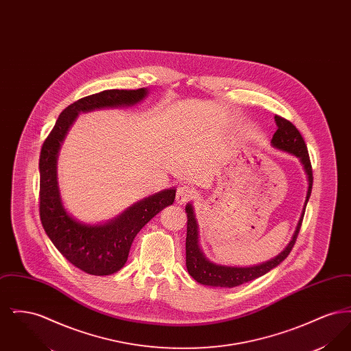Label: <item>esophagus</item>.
Returning <instances> with one entry per match:
<instances>
[{
    "mask_svg": "<svg viewBox=\"0 0 351 351\" xmlns=\"http://www.w3.org/2000/svg\"><path fill=\"white\" fill-rule=\"evenodd\" d=\"M193 196H195V191L191 186H186V185L179 186L178 192H176V202L184 204V202L191 200Z\"/></svg>",
    "mask_w": 351,
    "mask_h": 351,
    "instance_id": "esophagus-1",
    "label": "esophagus"
}]
</instances>
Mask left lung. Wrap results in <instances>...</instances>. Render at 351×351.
<instances>
[{
	"mask_svg": "<svg viewBox=\"0 0 351 351\" xmlns=\"http://www.w3.org/2000/svg\"><path fill=\"white\" fill-rule=\"evenodd\" d=\"M275 122L278 126V130L274 134L271 139L272 147L278 150L288 152L295 155L296 158L300 159L301 165L304 167V171L308 178V192H306V200L302 208L300 219L298 222L296 230L292 235L291 242L287 245L278 256L274 259L265 262L258 266L252 267H232V266H221L210 262L209 259L205 258L204 252L201 251L199 246V229H197V221L195 218V212L192 204H186L185 212H186V239H185V265L189 275L197 282V283L204 284V285H210V287H221V288H233L238 287L241 284L251 282L259 276H263L271 271L272 268L279 266L284 259L288 256V254L292 250L298 234L300 232L301 222L304 217V212L306 208L308 200L311 197L312 192V184H313V172H312V165L309 159V154L306 145L301 136L300 132L296 129V126L289 122L288 119H284L283 117L275 116Z\"/></svg>",
	"mask_w": 351,
	"mask_h": 351,
	"instance_id": "obj_1",
	"label": "left lung"
}]
</instances>
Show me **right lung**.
I'll list each match as a JSON object with an SVG mask.
<instances>
[{"label":"right lung","mask_w":351,"mask_h":351,"mask_svg":"<svg viewBox=\"0 0 351 351\" xmlns=\"http://www.w3.org/2000/svg\"><path fill=\"white\" fill-rule=\"evenodd\" d=\"M146 88L108 89L71 104L58 118L43 142L39 158V215L51 242L75 267L90 275H112L125 266L135 235L163 208L175 201V188L135 202L118 217L88 225L72 217L60 197L56 162L60 146L79 113L96 109L132 106L143 100Z\"/></svg>","instance_id":"1"}]
</instances>
